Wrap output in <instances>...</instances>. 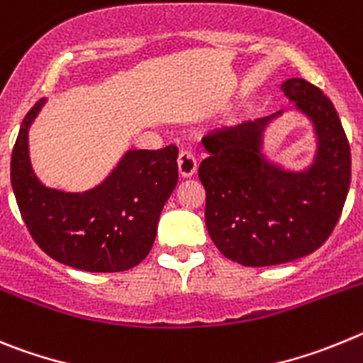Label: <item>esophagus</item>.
<instances>
[{
  "instance_id": "esophagus-1",
  "label": "esophagus",
  "mask_w": 363,
  "mask_h": 363,
  "mask_svg": "<svg viewBox=\"0 0 363 363\" xmlns=\"http://www.w3.org/2000/svg\"><path fill=\"white\" fill-rule=\"evenodd\" d=\"M177 166H179V175L188 179L195 174V169H197V161H195V157L191 155V153L182 150L177 157Z\"/></svg>"
}]
</instances>
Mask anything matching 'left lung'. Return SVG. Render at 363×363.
Instances as JSON below:
<instances>
[{
	"label": "left lung",
	"instance_id": "obj_1",
	"mask_svg": "<svg viewBox=\"0 0 363 363\" xmlns=\"http://www.w3.org/2000/svg\"><path fill=\"white\" fill-rule=\"evenodd\" d=\"M282 90L315 128L309 168L291 172L262 153L264 132L282 112L202 137L210 153L199 166L206 228L218 251L242 266H277L318 250L351 184V150L329 97L300 77L284 81Z\"/></svg>",
	"mask_w": 363,
	"mask_h": 363
}]
</instances>
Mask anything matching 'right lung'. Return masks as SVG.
I'll return each instance as SVG.
<instances>
[{"label": "right lung", "instance_id": "right-lung-1", "mask_svg": "<svg viewBox=\"0 0 363 363\" xmlns=\"http://www.w3.org/2000/svg\"><path fill=\"white\" fill-rule=\"evenodd\" d=\"M47 99L25 116L11 159V182L32 238L57 262L90 273L126 271L146 259L166 201L177 186V146L128 150L96 188H47L28 155V128Z\"/></svg>", "mask_w": 363, "mask_h": 363}]
</instances>
